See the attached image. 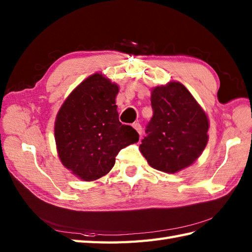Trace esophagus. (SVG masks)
<instances>
[{
	"instance_id": "obj_1",
	"label": "esophagus",
	"mask_w": 252,
	"mask_h": 252,
	"mask_svg": "<svg viewBox=\"0 0 252 252\" xmlns=\"http://www.w3.org/2000/svg\"><path fill=\"white\" fill-rule=\"evenodd\" d=\"M133 127H134V129L137 131V133L138 134H142V126L140 125V123H133Z\"/></svg>"
}]
</instances>
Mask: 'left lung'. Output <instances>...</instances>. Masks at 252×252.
I'll use <instances>...</instances> for the list:
<instances>
[{
    "label": "left lung",
    "instance_id": "1",
    "mask_svg": "<svg viewBox=\"0 0 252 252\" xmlns=\"http://www.w3.org/2000/svg\"><path fill=\"white\" fill-rule=\"evenodd\" d=\"M153 118L140 145L154 169L175 173L200 156L208 143L205 111L183 84L170 82L152 91Z\"/></svg>",
    "mask_w": 252,
    "mask_h": 252
}]
</instances>
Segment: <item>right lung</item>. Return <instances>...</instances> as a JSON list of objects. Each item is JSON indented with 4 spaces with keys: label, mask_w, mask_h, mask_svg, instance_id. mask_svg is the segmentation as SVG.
Returning <instances> with one entry per match:
<instances>
[{
    "label": "right lung",
    "mask_w": 252,
    "mask_h": 252,
    "mask_svg": "<svg viewBox=\"0 0 252 252\" xmlns=\"http://www.w3.org/2000/svg\"><path fill=\"white\" fill-rule=\"evenodd\" d=\"M118 91L117 84L95 73L72 91L57 114L58 156L83 181L97 180L108 173L118 153L138 142V133L119 121Z\"/></svg>",
    "instance_id": "add662e5"
}]
</instances>
